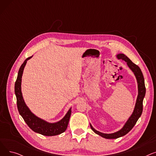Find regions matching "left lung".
<instances>
[{
	"mask_svg": "<svg viewBox=\"0 0 156 156\" xmlns=\"http://www.w3.org/2000/svg\"><path fill=\"white\" fill-rule=\"evenodd\" d=\"M116 57L118 59L124 60L125 62H126L128 66L133 72L137 81V83H138V96H137L135 106V108L132 114L128 118V119L126 122V123L125 124L123 127H122L120 130L118 131V132L113 133H110V134L103 133L94 129L90 124L91 129L96 134L107 139H115V138H118L121 136H124L126 134H127L129 131L133 128V127L135 126L136 121H138L139 118L140 117L141 114L142 113L143 100H144V98L145 97V92H146L145 82H144V78L140 68H139L137 65L134 64L126 55H125L123 54H119L116 55Z\"/></svg>",
	"mask_w": 156,
	"mask_h": 156,
	"instance_id": "8db88e82",
	"label": "left lung"
}]
</instances>
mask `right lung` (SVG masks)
Listing matches in <instances>:
<instances>
[{
    "mask_svg": "<svg viewBox=\"0 0 156 156\" xmlns=\"http://www.w3.org/2000/svg\"><path fill=\"white\" fill-rule=\"evenodd\" d=\"M31 57L28 58L24 61L21 66L19 69L18 77L16 79L14 86V92L17 99V106L20 114L23 118L24 121L26 122L27 125L33 130L34 132L40 133L45 136H54L59 135L64 132L66 129L71 114V108L69 109L64 117L58 122H48L46 121L39 118L35 116L34 113H32L28 106L26 105L21 92V80L22 75L24 67Z\"/></svg>",
    "mask_w": 156,
    "mask_h": 156,
    "instance_id": "add662e5",
    "label": "right lung"
}]
</instances>
